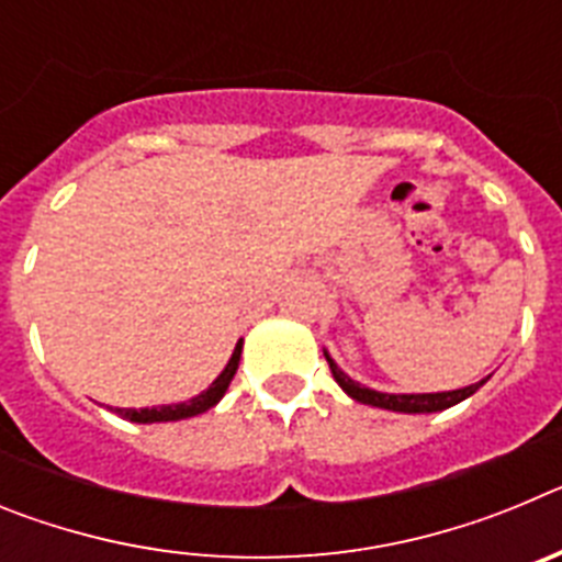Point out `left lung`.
<instances>
[{
	"instance_id": "obj_1",
	"label": "left lung",
	"mask_w": 562,
	"mask_h": 562,
	"mask_svg": "<svg viewBox=\"0 0 562 562\" xmlns=\"http://www.w3.org/2000/svg\"><path fill=\"white\" fill-rule=\"evenodd\" d=\"M324 355L326 360H329L335 382L351 396V400L362 402V405H371V408L396 411V414H436V411H448L453 408V405H459V402H464L467 396H473L475 391L490 380V376H484V380L473 382V385H464V389L456 391H439V394H385V391H374L369 389V385H360L357 380H351V376L331 360L329 351L324 349Z\"/></svg>"
}]
</instances>
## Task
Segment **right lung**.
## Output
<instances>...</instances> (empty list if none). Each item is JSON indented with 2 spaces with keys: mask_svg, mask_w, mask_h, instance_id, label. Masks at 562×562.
Segmentation results:
<instances>
[{
  "mask_svg": "<svg viewBox=\"0 0 562 562\" xmlns=\"http://www.w3.org/2000/svg\"><path fill=\"white\" fill-rule=\"evenodd\" d=\"M238 360H241V340L236 342V349H233L231 360L222 369V374L207 385L202 394L191 396L186 402H173V405H157V408H114V414L123 416L128 422H137V425H154V422H180V419H191V416H200L205 411H211L216 402L225 396L227 385H231L233 374L238 369Z\"/></svg>",
  "mask_w": 562,
  "mask_h": 562,
  "instance_id": "right-lung-1",
  "label": "right lung"
}]
</instances>
